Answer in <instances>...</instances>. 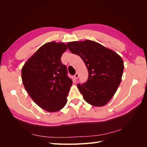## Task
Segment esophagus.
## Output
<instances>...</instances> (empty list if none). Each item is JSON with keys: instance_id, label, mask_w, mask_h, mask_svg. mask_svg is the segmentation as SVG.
Masks as SVG:
<instances>
[{"instance_id": "34e87169", "label": "esophagus", "mask_w": 147, "mask_h": 147, "mask_svg": "<svg viewBox=\"0 0 147 147\" xmlns=\"http://www.w3.org/2000/svg\"><path fill=\"white\" fill-rule=\"evenodd\" d=\"M74 78H75L76 80H77L78 78V77H79V74L78 73H76L75 74H74Z\"/></svg>"}]
</instances>
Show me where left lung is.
Segmentation results:
<instances>
[{"label": "left lung", "mask_w": 147, "mask_h": 147, "mask_svg": "<svg viewBox=\"0 0 147 147\" xmlns=\"http://www.w3.org/2000/svg\"><path fill=\"white\" fill-rule=\"evenodd\" d=\"M67 45L83 59L88 71L86 82L77 85L84 100L96 107L107 104L121 83L123 59L114 51L91 40L68 42Z\"/></svg>", "instance_id": "8db88e82"}]
</instances>
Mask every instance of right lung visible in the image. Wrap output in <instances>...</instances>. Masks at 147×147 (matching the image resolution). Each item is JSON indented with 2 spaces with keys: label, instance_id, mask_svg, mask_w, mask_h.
Returning a JSON list of instances; mask_svg holds the SVG:
<instances>
[{
  "label": "right lung",
  "instance_id": "1",
  "mask_svg": "<svg viewBox=\"0 0 147 147\" xmlns=\"http://www.w3.org/2000/svg\"><path fill=\"white\" fill-rule=\"evenodd\" d=\"M65 43L48 42L37 50L24 64L21 78L26 92L40 107L49 112L61 110L67 103L72 80L61 58Z\"/></svg>",
  "mask_w": 147,
  "mask_h": 147
}]
</instances>
